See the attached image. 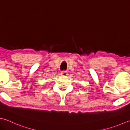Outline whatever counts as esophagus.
I'll return each mask as SVG.
<instances>
[{"label":"esophagus","mask_w":130,"mask_h":130,"mask_svg":"<svg viewBox=\"0 0 130 130\" xmlns=\"http://www.w3.org/2000/svg\"><path fill=\"white\" fill-rule=\"evenodd\" d=\"M61 75H62L63 76H66L67 75V72L65 71H62V73H61Z\"/></svg>","instance_id":"esophagus-1"}]
</instances>
